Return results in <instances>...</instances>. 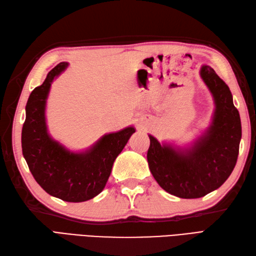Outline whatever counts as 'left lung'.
Listing matches in <instances>:
<instances>
[{"mask_svg": "<svg viewBox=\"0 0 256 256\" xmlns=\"http://www.w3.org/2000/svg\"><path fill=\"white\" fill-rule=\"evenodd\" d=\"M200 74L215 103L210 127L189 148L160 144L148 134L150 170L166 192L182 198H202L220 188L239 154L241 120L232 92L212 67L203 65Z\"/></svg>", "mask_w": 256, "mask_h": 256, "instance_id": "obj_1", "label": "left lung"}]
</instances>
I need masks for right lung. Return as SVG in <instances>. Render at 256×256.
<instances>
[{
    "label": "right lung",
    "instance_id": "right-lung-1",
    "mask_svg": "<svg viewBox=\"0 0 256 256\" xmlns=\"http://www.w3.org/2000/svg\"><path fill=\"white\" fill-rule=\"evenodd\" d=\"M68 63H60L41 86L31 92L22 132V155L36 182L50 196L66 202H84L101 193L112 167L132 134L134 127L103 136L94 146L74 153L51 138L46 122V98L53 80Z\"/></svg>",
    "mask_w": 256,
    "mask_h": 256
}]
</instances>
